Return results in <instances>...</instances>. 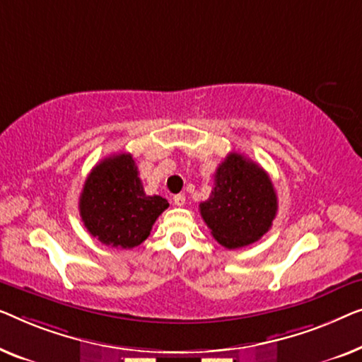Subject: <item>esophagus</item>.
Here are the masks:
<instances>
[{
  "label": "esophagus",
  "mask_w": 362,
  "mask_h": 362,
  "mask_svg": "<svg viewBox=\"0 0 362 362\" xmlns=\"http://www.w3.org/2000/svg\"><path fill=\"white\" fill-rule=\"evenodd\" d=\"M174 205H177V206L185 205V193H177V195L174 197Z\"/></svg>",
  "instance_id": "esophagus-1"
}]
</instances>
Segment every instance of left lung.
I'll use <instances>...</instances> for the list:
<instances>
[{
	"label": "left lung",
	"mask_w": 362,
	"mask_h": 362,
	"mask_svg": "<svg viewBox=\"0 0 362 362\" xmlns=\"http://www.w3.org/2000/svg\"><path fill=\"white\" fill-rule=\"evenodd\" d=\"M277 206L267 172L231 152L218 165L215 187L208 200L200 203V215L221 246L238 249L256 243L271 230Z\"/></svg>",
	"instance_id": "obj_1"
}]
</instances>
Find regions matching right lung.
<instances>
[{"label":"right lung","mask_w":362,"mask_h":362,"mask_svg":"<svg viewBox=\"0 0 362 362\" xmlns=\"http://www.w3.org/2000/svg\"><path fill=\"white\" fill-rule=\"evenodd\" d=\"M165 198L146 195L131 154L106 157L86 177L80 216L91 236L111 247L132 249L146 241L165 208Z\"/></svg>","instance_id":"obj_1"}]
</instances>
